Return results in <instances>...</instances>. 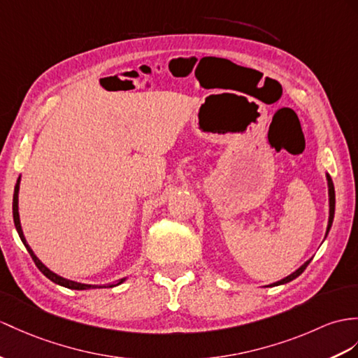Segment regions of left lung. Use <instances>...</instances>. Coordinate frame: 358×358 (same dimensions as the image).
Listing matches in <instances>:
<instances>
[{"label": "left lung", "instance_id": "8db88e82", "mask_svg": "<svg viewBox=\"0 0 358 358\" xmlns=\"http://www.w3.org/2000/svg\"><path fill=\"white\" fill-rule=\"evenodd\" d=\"M327 180H328V196H329V219H328V226H327V234H325V237L328 235V232H329V229H331V224H333V220H334V209H336V193H334V184H333V179H331V176L329 174H327ZM310 261L311 259H308V261H305V263L296 270V272H293L292 275H289V276H285L284 280H281V281H278V282H273V284H270V285H266V287H273V285H281V284H287V282H290V281H293L294 278H298L305 268H307V266L310 264Z\"/></svg>", "mask_w": 358, "mask_h": 358}]
</instances>
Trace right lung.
Instances as JSON below:
<instances>
[{"label":"right lung","mask_w":358,"mask_h":358,"mask_svg":"<svg viewBox=\"0 0 358 358\" xmlns=\"http://www.w3.org/2000/svg\"><path fill=\"white\" fill-rule=\"evenodd\" d=\"M20 184H21V176L18 178V180H16V185H15V191H13V222H15V228H16V231H18V234H20V238H21V241L24 243V246H25V249L29 250V254H30V257H31V259L34 261V264L38 266V268L41 270V272L45 275L50 281H53V282H56V284H59V285H62V287H66V289H71V290H90V289H100V287H115V285H120L121 282H124L126 281V278H121L120 281H117V282H113V284H108V285H92V284H82V282H76V281H71V280H66V278H62V276H59V275H56L55 272H51V270L42 263V261L34 255V252L31 250V248L29 246V243H27V240H25V237H24V232H22V228H21V222H20V213H18V194H20Z\"/></svg>","instance_id":"obj_1"}]
</instances>
